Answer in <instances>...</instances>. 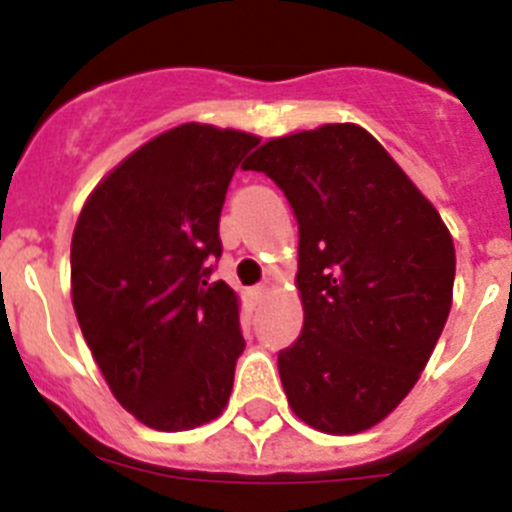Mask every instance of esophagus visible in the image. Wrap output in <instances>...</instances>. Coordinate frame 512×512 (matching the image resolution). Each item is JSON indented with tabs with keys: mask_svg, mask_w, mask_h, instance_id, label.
Wrapping results in <instances>:
<instances>
[{
	"mask_svg": "<svg viewBox=\"0 0 512 512\" xmlns=\"http://www.w3.org/2000/svg\"><path fill=\"white\" fill-rule=\"evenodd\" d=\"M266 292H269V284H256V287H253V295L256 297H264Z\"/></svg>",
	"mask_w": 512,
	"mask_h": 512,
	"instance_id": "obj_1",
	"label": "esophagus"
}]
</instances>
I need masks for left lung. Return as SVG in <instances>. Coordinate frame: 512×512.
<instances>
[{
  "label": "left lung",
  "mask_w": 512,
  "mask_h": 512,
  "mask_svg": "<svg viewBox=\"0 0 512 512\" xmlns=\"http://www.w3.org/2000/svg\"><path fill=\"white\" fill-rule=\"evenodd\" d=\"M246 169L282 189L300 225L305 323L279 351L289 405L323 433L366 431L413 390L449 318V230L379 140L351 122L269 140Z\"/></svg>",
  "instance_id": "left-lung-1"
}]
</instances>
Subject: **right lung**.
Here are the masks:
<instances>
[{
	"mask_svg": "<svg viewBox=\"0 0 512 512\" xmlns=\"http://www.w3.org/2000/svg\"><path fill=\"white\" fill-rule=\"evenodd\" d=\"M259 138L200 122L148 140L104 176L71 238V300L122 408L156 431L223 413L246 341L238 297L210 282L220 210Z\"/></svg>",
	"mask_w": 512,
	"mask_h": 512,
	"instance_id": "add662e5",
	"label": "right lung"
}]
</instances>
